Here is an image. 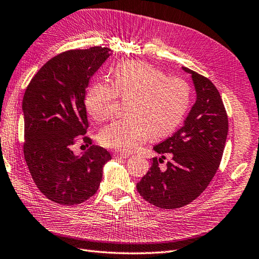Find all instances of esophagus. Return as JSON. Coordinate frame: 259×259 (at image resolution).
Instances as JSON below:
<instances>
[{
	"instance_id": "34e87169",
	"label": "esophagus",
	"mask_w": 259,
	"mask_h": 259,
	"mask_svg": "<svg viewBox=\"0 0 259 259\" xmlns=\"http://www.w3.org/2000/svg\"><path fill=\"white\" fill-rule=\"evenodd\" d=\"M114 155L116 157H121V158H127L130 156L129 153H127V152H123V151H115Z\"/></svg>"
}]
</instances>
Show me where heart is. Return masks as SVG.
I'll return each instance as SVG.
<instances>
[{
  "label": "heart",
  "instance_id": "heart-1",
  "mask_svg": "<svg viewBox=\"0 0 259 259\" xmlns=\"http://www.w3.org/2000/svg\"><path fill=\"white\" fill-rule=\"evenodd\" d=\"M116 94L130 96L127 112L131 116L109 123L99 139L106 147L134 151L152 135L165 137L177 128L187 111L190 89L184 79L166 77L153 65L125 61L114 72V86L101 81L89 90L85 105L94 120L111 117Z\"/></svg>",
  "mask_w": 259,
  "mask_h": 259
}]
</instances>
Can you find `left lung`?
<instances>
[{"label":"left lung","instance_id":"left-lung-1","mask_svg":"<svg viewBox=\"0 0 259 259\" xmlns=\"http://www.w3.org/2000/svg\"><path fill=\"white\" fill-rule=\"evenodd\" d=\"M191 74L196 103L184 125L153 148L162 157L152 158V166L137 189L144 200L161 209H176L200 196L213 178L221 163L229 121L220 93L209 78L183 66ZM170 154L167 168L160 162Z\"/></svg>","mask_w":259,"mask_h":259}]
</instances>
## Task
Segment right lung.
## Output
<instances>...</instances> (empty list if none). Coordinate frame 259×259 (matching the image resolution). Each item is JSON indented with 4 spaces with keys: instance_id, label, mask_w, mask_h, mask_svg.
Segmentation results:
<instances>
[{
    "instance_id": "add662e5",
    "label": "right lung",
    "mask_w": 259,
    "mask_h": 259,
    "mask_svg": "<svg viewBox=\"0 0 259 259\" xmlns=\"http://www.w3.org/2000/svg\"><path fill=\"white\" fill-rule=\"evenodd\" d=\"M92 47L62 52L31 78L23 98L24 156L36 186L51 201L82 203L96 194L109 152L92 145L84 104L91 77L110 56ZM83 135L82 137L81 136ZM81 136L90 148L81 156L71 148Z\"/></svg>"
}]
</instances>
